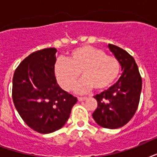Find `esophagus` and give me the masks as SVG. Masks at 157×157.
<instances>
[{
  "mask_svg": "<svg viewBox=\"0 0 157 157\" xmlns=\"http://www.w3.org/2000/svg\"><path fill=\"white\" fill-rule=\"evenodd\" d=\"M78 101H85L87 99V98L86 97H78Z\"/></svg>",
  "mask_w": 157,
  "mask_h": 157,
  "instance_id": "1",
  "label": "esophagus"
}]
</instances>
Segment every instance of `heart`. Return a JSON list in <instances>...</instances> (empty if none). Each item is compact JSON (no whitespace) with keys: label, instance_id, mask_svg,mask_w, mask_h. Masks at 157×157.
<instances>
[{"label":"heart","instance_id":"heart-1","mask_svg":"<svg viewBox=\"0 0 157 157\" xmlns=\"http://www.w3.org/2000/svg\"><path fill=\"white\" fill-rule=\"evenodd\" d=\"M80 72L83 78L76 87L78 93H85L92 88L103 91L109 88L119 76L121 63L100 49L82 45L71 50L67 60L59 59L54 63L57 81L65 90L73 88Z\"/></svg>","mask_w":157,"mask_h":157}]
</instances>
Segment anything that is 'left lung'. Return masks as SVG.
<instances>
[{
  "label": "left lung",
  "mask_w": 157,
  "mask_h": 157,
  "mask_svg": "<svg viewBox=\"0 0 157 157\" xmlns=\"http://www.w3.org/2000/svg\"><path fill=\"white\" fill-rule=\"evenodd\" d=\"M108 48L120 61L123 72L117 83L94 97L98 107L93 117L103 128L117 129L127 124L138 109L142 77L135 60L129 53L112 44H108Z\"/></svg>",
  "instance_id": "1"
}]
</instances>
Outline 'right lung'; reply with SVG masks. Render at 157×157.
Masks as SVG:
<instances>
[{
	"label": "right lung",
	"mask_w": 157,
	"mask_h": 157,
	"mask_svg": "<svg viewBox=\"0 0 157 157\" xmlns=\"http://www.w3.org/2000/svg\"><path fill=\"white\" fill-rule=\"evenodd\" d=\"M55 48L37 50L23 59L13 77L12 98L23 121L49 134L61 129L77 98L62 90L54 75Z\"/></svg>",
	"instance_id": "add662e5"
}]
</instances>
